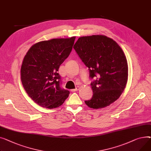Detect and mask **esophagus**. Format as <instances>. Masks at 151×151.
<instances>
[{"mask_svg": "<svg viewBox=\"0 0 151 151\" xmlns=\"http://www.w3.org/2000/svg\"><path fill=\"white\" fill-rule=\"evenodd\" d=\"M79 88H80V87L79 86H77L75 89H73V90H71L70 91H71L72 92H75V91H78V90H79Z\"/></svg>", "mask_w": 151, "mask_h": 151, "instance_id": "esophagus-1", "label": "esophagus"}]
</instances>
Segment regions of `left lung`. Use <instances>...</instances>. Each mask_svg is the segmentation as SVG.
Here are the masks:
<instances>
[{
    "mask_svg": "<svg viewBox=\"0 0 151 151\" xmlns=\"http://www.w3.org/2000/svg\"><path fill=\"white\" fill-rule=\"evenodd\" d=\"M74 49L93 79L90 84L93 95L85 104L98 109L116 101L128 78L126 57L117 42L104 35H92L80 37Z\"/></svg>",
    "mask_w": 151,
    "mask_h": 151,
    "instance_id": "obj_1",
    "label": "left lung"
}]
</instances>
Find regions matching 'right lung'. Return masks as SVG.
<instances>
[{
	"mask_svg": "<svg viewBox=\"0 0 151 151\" xmlns=\"http://www.w3.org/2000/svg\"><path fill=\"white\" fill-rule=\"evenodd\" d=\"M76 37L52 39L33 45L24 58L21 79L24 90L38 105L54 109L63 104L69 94L61 87L60 66L72 51Z\"/></svg>",
	"mask_w": 151,
	"mask_h": 151,
	"instance_id": "right-lung-1",
	"label": "right lung"
}]
</instances>
